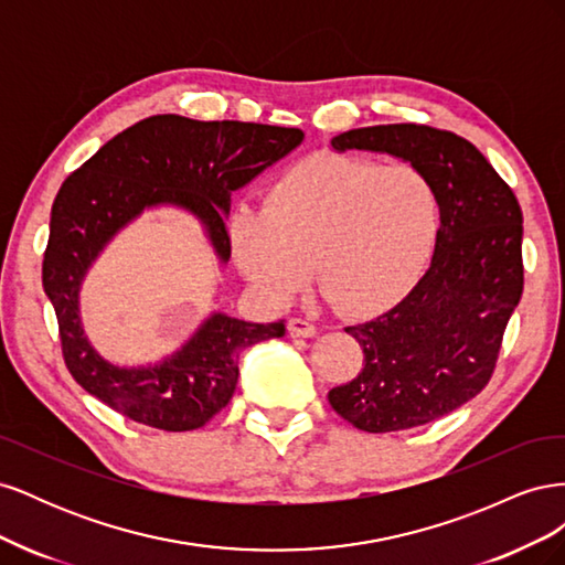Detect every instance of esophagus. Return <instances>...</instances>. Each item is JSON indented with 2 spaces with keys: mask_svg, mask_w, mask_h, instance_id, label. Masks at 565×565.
I'll return each instance as SVG.
<instances>
[{
  "mask_svg": "<svg viewBox=\"0 0 565 565\" xmlns=\"http://www.w3.org/2000/svg\"><path fill=\"white\" fill-rule=\"evenodd\" d=\"M287 330L292 337H316V332H318L316 324L309 322V320H303V318H289Z\"/></svg>",
  "mask_w": 565,
  "mask_h": 565,
  "instance_id": "obj_1",
  "label": "esophagus"
}]
</instances>
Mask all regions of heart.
Instances as JSON below:
<instances>
[{
  "label": "heart",
  "mask_w": 565,
  "mask_h": 565,
  "mask_svg": "<svg viewBox=\"0 0 565 565\" xmlns=\"http://www.w3.org/2000/svg\"><path fill=\"white\" fill-rule=\"evenodd\" d=\"M440 231L436 188L419 169L334 156L306 158L273 181L262 212L231 221L237 270L282 306L311 278L347 316H374L424 276Z\"/></svg>",
  "instance_id": "1"
}]
</instances>
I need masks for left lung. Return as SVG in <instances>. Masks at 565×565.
I'll use <instances>...</instances> for the list:
<instances>
[{"mask_svg":"<svg viewBox=\"0 0 565 565\" xmlns=\"http://www.w3.org/2000/svg\"><path fill=\"white\" fill-rule=\"evenodd\" d=\"M337 152H388L431 181L440 231L424 278L384 316L347 332L365 363L328 398L367 434L429 424L490 382L507 322L523 295V214L483 152L452 131L377 125L339 134Z\"/></svg>","mask_w":565,"mask_h":565,"instance_id":"1","label":"left lung"}]
</instances>
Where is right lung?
I'll return each instance as SVG.
<instances>
[{"label":"right lung","instance_id":"obj_1","mask_svg":"<svg viewBox=\"0 0 565 565\" xmlns=\"http://www.w3.org/2000/svg\"><path fill=\"white\" fill-rule=\"evenodd\" d=\"M303 141V131L254 122H200L152 115L117 134L67 177L51 207L42 285L54 303L65 365L75 382L134 422L193 431L224 409L241 353L282 337L285 322H245L212 313L185 344L156 365L119 367L84 334L79 287L113 237L150 207L191 212L221 264L231 259V193Z\"/></svg>","mask_w":565,"mask_h":565}]
</instances>
